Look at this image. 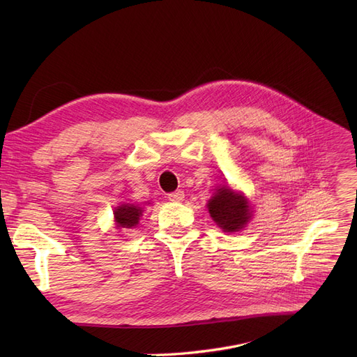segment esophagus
Returning a JSON list of instances; mask_svg holds the SVG:
<instances>
[{"mask_svg": "<svg viewBox=\"0 0 357 357\" xmlns=\"http://www.w3.org/2000/svg\"><path fill=\"white\" fill-rule=\"evenodd\" d=\"M168 199H169L171 202H180V201L185 199V192H183V190L171 192V193H168Z\"/></svg>", "mask_w": 357, "mask_h": 357, "instance_id": "1", "label": "esophagus"}]
</instances>
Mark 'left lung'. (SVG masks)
<instances>
[{"label":"left lung","instance_id":"1","mask_svg":"<svg viewBox=\"0 0 357 357\" xmlns=\"http://www.w3.org/2000/svg\"><path fill=\"white\" fill-rule=\"evenodd\" d=\"M207 207L213 220L225 232H238L252 218L250 205L244 193H236L231 188H220L213 193Z\"/></svg>","mask_w":357,"mask_h":357}]
</instances>
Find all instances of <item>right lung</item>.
Returning <instances> with one entry per match:
<instances>
[{"label":"right lung","mask_w":357,"mask_h":357,"mask_svg":"<svg viewBox=\"0 0 357 357\" xmlns=\"http://www.w3.org/2000/svg\"><path fill=\"white\" fill-rule=\"evenodd\" d=\"M143 215V208L135 204H122L114 210V222L116 228H134L138 225L139 218Z\"/></svg>","instance_id":"right-lung-1"}]
</instances>
